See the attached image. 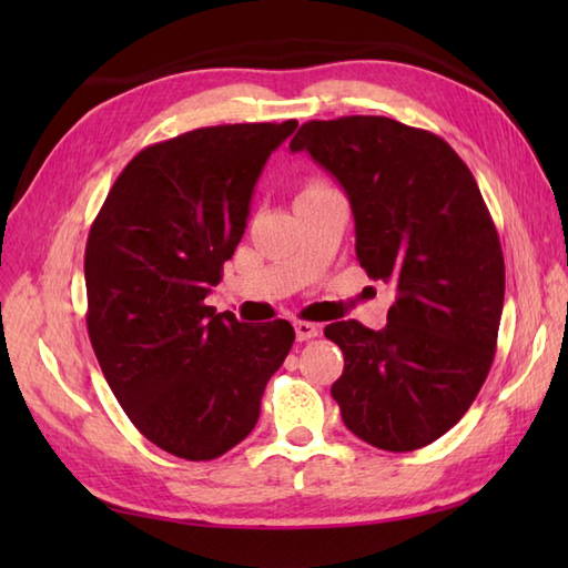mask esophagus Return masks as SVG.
I'll return each mask as SVG.
<instances>
[{
    "instance_id": "esophagus-1",
    "label": "esophagus",
    "mask_w": 568,
    "mask_h": 568,
    "mask_svg": "<svg viewBox=\"0 0 568 568\" xmlns=\"http://www.w3.org/2000/svg\"><path fill=\"white\" fill-rule=\"evenodd\" d=\"M295 334H297V342H310L320 336V324H312V322H295Z\"/></svg>"
}]
</instances>
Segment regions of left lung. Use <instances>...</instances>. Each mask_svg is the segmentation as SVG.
I'll return each mask as SVG.
<instances>
[{
    "label": "left lung",
    "instance_id": "left-lung-1",
    "mask_svg": "<svg viewBox=\"0 0 568 568\" xmlns=\"http://www.w3.org/2000/svg\"><path fill=\"white\" fill-rule=\"evenodd\" d=\"M291 151L339 180L361 268L395 285L383 329L324 327L344 354V425L385 452L427 446L466 415L496 354L505 261L476 178L444 139L388 116L307 122Z\"/></svg>",
    "mask_w": 568,
    "mask_h": 568
}]
</instances>
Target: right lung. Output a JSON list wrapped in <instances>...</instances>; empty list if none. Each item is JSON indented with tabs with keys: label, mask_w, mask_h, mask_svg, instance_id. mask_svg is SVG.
<instances>
[{
	"label": "right lung",
	"mask_w": 568,
	"mask_h": 568,
	"mask_svg": "<svg viewBox=\"0 0 568 568\" xmlns=\"http://www.w3.org/2000/svg\"><path fill=\"white\" fill-rule=\"evenodd\" d=\"M295 126H204L153 143L129 161L90 229L94 356L134 427L187 462L248 437L295 342L291 322L246 324L204 305L244 236L265 161Z\"/></svg>",
	"instance_id": "1"
}]
</instances>
